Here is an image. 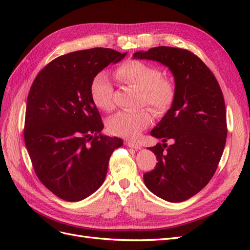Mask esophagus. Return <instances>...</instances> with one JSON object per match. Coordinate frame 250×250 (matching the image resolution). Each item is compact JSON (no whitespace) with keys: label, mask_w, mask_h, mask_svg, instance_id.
<instances>
[{"label":"esophagus","mask_w":250,"mask_h":250,"mask_svg":"<svg viewBox=\"0 0 250 250\" xmlns=\"http://www.w3.org/2000/svg\"><path fill=\"white\" fill-rule=\"evenodd\" d=\"M126 145H127L128 147L134 148V149H141V148H142L140 144H138V143H134V142H131V141H128V142H126Z\"/></svg>","instance_id":"esophagus-1"}]
</instances>
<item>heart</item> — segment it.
<instances>
[{"label": "heart", "mask_w": 250, "mask_h": 250, "mask_svg": "<svg viewBox=\"0 0 250 250\" xmlns=\"http://www.w3.org/2000/svg\"><path fill=\"white\" fill-rule=\"evenodd\" d=\"M117 79L126 85L141 90L140 104H148L158 115L167 112L176 99V85L173 80L163 77L161 69L139 59L127 60L115 72ZM90 99L102 111L113 109V88L107 75L101 72L92 80ZM152 111L148 107L120 111L107 121L108 130L118 137L135 139L152 122Z\"/></svg>", "instance_id": "b5f03b06"}]
</instances>
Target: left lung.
<instances>
[{
	"label": "left lung",
	"mask_w": 250,
	"mask_h": 250,
	"mask_svg": "<svg viewBox=\"0 0 250 250\" xmlns=\"http://www.w3.org/2000/svg\"><path fill=\"white\" fill-rule=\"evenodd\" d=\"M134 58L155 60L173 73L176 99L151 135L162 143L150 147L155 168L144 183L158 197L185 201L206 187L218 168L228 135L224 98L214 74L191 51L155 47ZM171 140V146L165 144Z\"/></svg>",
	"instance_id": "left-lung-1"
}]
</instances>
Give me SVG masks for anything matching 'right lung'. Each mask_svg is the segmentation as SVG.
Listing matches in <instances>:
<instances>
[{
    "mask_svg": "<svg viewBox=\"0 0 250 250\" xmlns=\"http://www.w3.org/2000/svg\"><path fill=\"white\" fill-rule=\"evenodd\" d=\"M126 53L107 48L72 52L37 74L28 95L24 139L36 176L65 201L86 198L101 187L119 138L100 134L102 119L90 99L96 75Z\"/></svg>",
    "mask_w": 250,
    "mask_h": 250,
    "instance_id": "add662e5",
    "label": "right lung"
}]
</instances>
